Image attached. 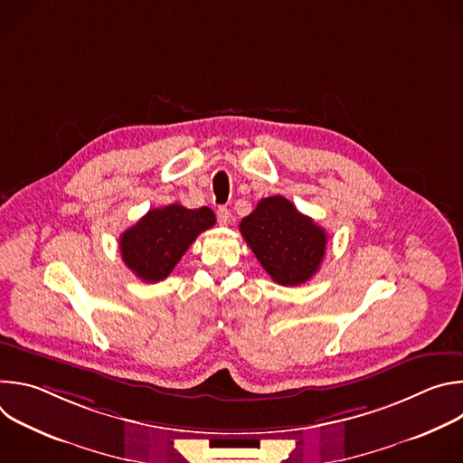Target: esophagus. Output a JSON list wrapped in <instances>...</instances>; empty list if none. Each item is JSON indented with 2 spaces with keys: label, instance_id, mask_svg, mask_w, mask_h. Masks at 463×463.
Segmentation results:
<instances>
[{
  "label": "esophagus",
  "instance_id": "esophagus-1",
  "mask_svg": "<svg viewBox=\"0 0 463 463\" xmlns=\"http://www.w3.org/2000/svg\"><path fill=\"white\" fill-rule=\"evenodd\" d=\"M216 214H218V222H220V225H229V223H231V220H232L231 211H229V209H225V207H220Z\"/></svg>",
  "mask_w": 463,
  "mask_h": 463
}]
</instances>
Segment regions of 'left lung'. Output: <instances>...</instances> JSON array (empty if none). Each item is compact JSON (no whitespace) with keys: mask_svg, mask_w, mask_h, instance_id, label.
Returning a JSON list of instances; mask_svg holds the SVG:
<instances>
[{"mask_svg":"<svg viewBox=\"0 0 463 463\" xmlns=\"http://www.w3.org/2000/svg\"><path fill=\"white\" fill-rule=\"evenodd\" d=\"M240 232L280 286L306 284L320 268L327 236L282 195L263 197L240 223Z\"/></svg>","mask_w":463,"mask_h":463,"instance_id":"left-lung-1","label":"left lung"}]
</instances>
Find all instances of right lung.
<instances>
[{
	"mask_svg": "<svg viewBox=\"0 0 463 463\" xmlns=\"http://www.w3.org/2000/svg\"><path fill=\"white\" fill-rule=\"evenodd\" d=\"M216 223L209 207L186 209L172 203L148 211L120 234V254L128 269L143 282L165 280L203 231Z\"/></svg>",
	"mask_w": 463,
	"mask_h": 463,
	"instance_id": "right-lung-1",
	"label": "right lung"
}]
</instances>
